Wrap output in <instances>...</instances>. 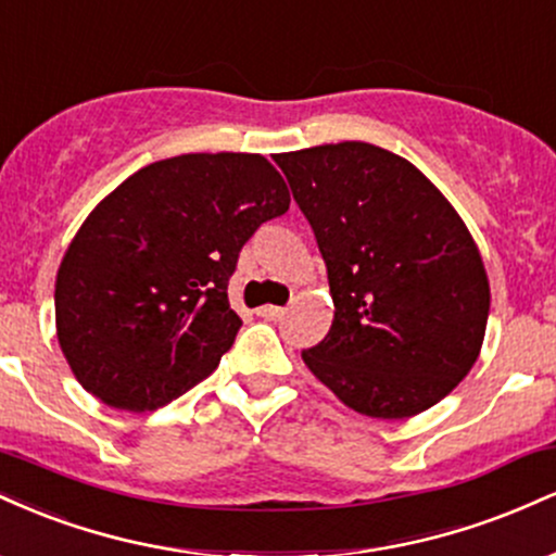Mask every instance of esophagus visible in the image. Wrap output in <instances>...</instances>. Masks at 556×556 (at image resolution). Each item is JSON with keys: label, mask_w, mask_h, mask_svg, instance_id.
Here are the masks:
<instances>
[{"label": "esophagus", "mask_w": 556, "mask_h": 556, "mask_svg": "<svg viewBox=\"0 0 556 556\" xmlns=\"http://www.w3.org/2000/svg\"><path fill=\"white\" fill-rule=\"evenodd\" d=\"M256 314L261 318H266V321H279V318L285 316V308L282 305H261Z\"/></svg>", "instance_id": "34e87169"}]
</instances>
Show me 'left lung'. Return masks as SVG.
<instances>
[{"label": "left lung", "instance_id": "obj_1", "mask_svg": "<svg viewBox=\"0 0 556 556\" xmlns=\"http://www.w3.org/2000/svg\"><path fill=\"white\" fill-rule=\"evenodd\" d=\"M327 264L334 321L305 366L344 405L410 418L481 353L489 277L452 203L407 159L344 140L279 154Z\"/></svg>", "mask_w": 556, "mask_h": 556}]
</instances>
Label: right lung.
Listing matches in <instances>:
<instances>
[{"label":"right lung","mask_w":556,"mask_h":556,"mask_svg":"<svg viewBox=\"0 0 556 556\" xmlns=\"http://www.w3.org/2000/svg\"><path fill=\"white\" fill-rule=\"evenodd\" d=\"M287 208L261 154L172 156L117 185L56 271V340L83 389L143 413L206 379L242 327L227 300L242 245Z\"/></svg>","instance_id":"add662e5"}]
</instances>
